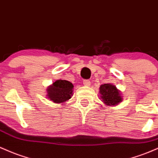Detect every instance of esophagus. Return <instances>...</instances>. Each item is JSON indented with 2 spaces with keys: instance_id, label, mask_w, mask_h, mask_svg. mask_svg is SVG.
I'll use <instances>...</instances> for the list:
<instances>
[{
  "instance_id": "esophagus-1",
  "label": "esophagus",
  "mask_w": 158,
  "mask_h": 158,
  "mask_svg": "<svg viewBox=\"0 0 158 158\" xmlns=\"http://www.w3.org/2000/svg\"><path fill=\"white\" fill-rule=\"evenodd\" d=\"M83 83H84V86H89L90 84H91V83H90V81L89 80H84Z\"/></svg>"
}]
</instances>
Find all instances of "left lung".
Returning a JSON list of instances; mask_svg holds the SVG:
<instances>
[{"mask_svg":"<svg viewBox=\"0 0 158 158\" xmlns=\"http://www.w3.org/2000/svg\"><path fill=\"white\" fill-rule=\"evenodd\" d=\"M99 89L100 97L105 105L116 106L122 102V94L114 85L104 84L101 85Z\"/></svg>","mask_w":158,"mask_h":158,"instance_id":"8db88e82","label":"left lung"}]
</instances>
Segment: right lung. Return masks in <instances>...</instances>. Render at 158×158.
I'll list each match as a JSON object with an SVG mask.
<instances>
[{"mask_svg": "<svg viewBox=\"0 0 158 158\" xmlns=\"http://www.w3.org/2000/svg\"><path fill=\"white\" fill-rule=\"evenodd\" d=\"M73 87V84L69 81L65 80H57L48 87V98L56 104H64L71 98Z\"/></svg>", "mask_w": 158, "mask_h": 158, "instance_id": "obj_1", "label": "right lung"}]
</instances>
